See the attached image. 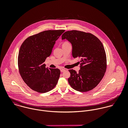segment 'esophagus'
Segmentation results:
<instances>
[{
    "mask_svg": "<svg viewBox=\"0 0 128 128\" xmlns=\"http://www.w3.org/2000/svg\"><path fill=\"white\" fill-rule=\"evenodd\" d=\"M66 71V70H64V69H61L60 70V72H65Z\"/></svg>",
    "mask_w": 128,
    "mask_h": 128,
    "instance_id": "obj_1",
    "label": "esophagus"
}]
</instances>
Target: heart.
Here are the masks:
<instances>
[{"mask_svg": "<svg viewBox=\"0 0 128 128\" xmlns=\"http://www.w3.org/2000/svg\"><path fill=\"white\" fill-rule=\"evenodd\" d=\"M66 43H67V42H66Z\"/></svg>", "mask_w": 128, "mask_h": 128, "instance_id": "heart-1", "label": "heart"}]
</instances>
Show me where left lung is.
<instances>
[{"mask_svg": "<svg viewBox=\"0 0 128 128\" xmlns=\"http://www.w3.org/2000/svg\"><path fill=\"white\" fill-rule=\"evenodd\" d=\"M62 39L72 44V56L81 60L78 72L69 70L70 85L78 91L91 90L100 82L106 71V57L102 43L91 34L75 30L65 32Z\"/></svg>", "mask_w": 128, "mask_h": 128, "instance_id": "obj_1", "label": "left lung"}]
</instances>
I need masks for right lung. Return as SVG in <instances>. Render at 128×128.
Listing matches in <instances>:
<instances>
[{"label": "right lung", "mask_w": 128, "mask_h": 128, "mask_svg": "<svg viewBox=\"0 0 128 128\" xmlns=\"http://www.w3.org/2000/svg\"><path fill=\"white\" fill-rule=\"evenodd\" d=\"M64 32L44 31L28 37L22 44L18 55L19 72L24 82L32 90L45 93L56 86L60 70L46 68L44 62L51 54L56 41Z\"/></svg>", "instance_id": "right-lung-1"}]
</instances>
